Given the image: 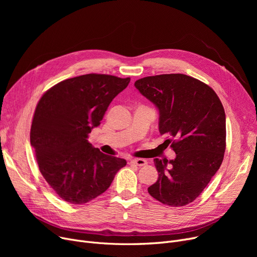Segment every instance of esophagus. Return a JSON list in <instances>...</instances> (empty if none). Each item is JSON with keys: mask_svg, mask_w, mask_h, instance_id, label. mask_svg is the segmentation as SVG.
I'll list each match as a JSON object with an SVG mask.
<instances>
[{"mask_svg": "<svg viewBox=\"0 0 257 257\" xmlns=\"http://www.w3.org/2000/svg\"><path fill=\"white\" fill-rule=\"evenodd\" d=\"M131 164L137 165V166H139V167H144V166H146L148 163H147V160H145V159L136 158V159H131Z\"/></svg>", "mask_w": 257, "mask_h": 257, "instance_id": "esophagus-1", "label": "esophagus"}]
</instances>
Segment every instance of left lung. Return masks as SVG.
<instances>
[{
	"label": "left lung",
	"instance_id": "obj_1",
	"mask_svg": "<svg viewBox=\"0 0 257 257\" xmlns=\"http://www.w3.org/2000/svg\"><path fill=\"white\" fill-rule=\"evenodd\" d=\"M159 111L160 134L176 157L154 159L157 181L149 194L169 206H184L199 197L220 169L226 149V115L214 90L183 74L145 77L134 83Z\"/></svg>",
	"mask_w": 257,
	"mask_h": 257
}]
</instances>
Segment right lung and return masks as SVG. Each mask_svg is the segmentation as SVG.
<instances>
[{"instance_id":"obj_1","label":"right lung","mask_w":257,"mask_h":257,"mask_svg":"<svg viewBox=\"0 0 257 257\" xmlns=\"http://www.w3.org/2000/svg\"><path fill=\"white\" fill-rule=\"evenodd\" d=\"M130 78L87 74L61 81L40 98L30 131L31 146L46 181L71 204L103 194L126 160L102 153L88 143L111 101Z\"/></svg>"}]
</instances>
